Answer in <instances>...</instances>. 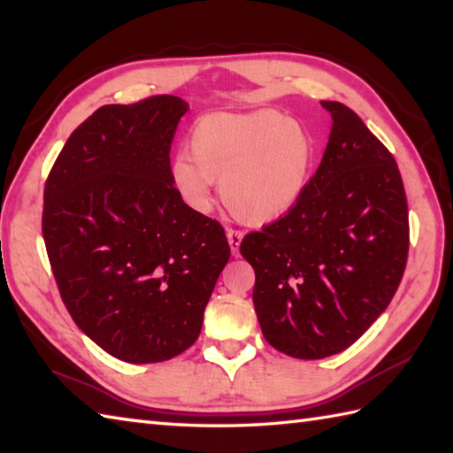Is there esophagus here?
Here are the masks:
<instances>
[{
  "mask_svg": "<svg viewBox=\"0 0 453 453\" xmlns=\"http://www.w3.org/2000/svg\"><path fill=\"white\" fill-rule=\"evenodd\" d=\"M227 242H229V247H232L234 255H237L239 245L243 242V232H239V229H227Z\"/></svg>",
  "mask_w": 453,
  "mask_h": 453,
  "instance_id": "obj_1",
  "label": "esophagus"
}]
</instances>
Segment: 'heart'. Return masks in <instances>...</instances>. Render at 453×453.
Segmentation results:
<instances>
[{"label": "heart", "instance_id": "b5f03b06", "mask_svg": "<svg viewBox=\"0 0 453 453\" xmlns=\"http://www.w3.org/2000/svg\"><path fill=\"white\" fill-rule=\"evenodd\" d=\"M190 157L173 163L182 198L198 211L211 206V185L245 224L280 218L300 198L311 169L313 146L300 124L276 111L211 114L195 124Z\"/></svg>", "mask_w": 453, "mask_h": 453}]
</instances>
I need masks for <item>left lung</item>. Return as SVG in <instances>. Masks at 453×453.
Segmentation results:
<instances>
[{
	"instance_id": "8db88e82",
	"label": "left lung",
	"mask_w": 453,
	"mask_h": 453,
	"mask_svg": "<svg viewBox=\"0 0 453 453\" xmlns=\"http://www.w3.org/2000/svg\"><path fill=\"white\" fill-rule=\"evenodd\" d=\"M319 169L288 214L245 235L253 303L268 344L319 360L349 349L386 311L405 273L409 208L389 150L346 104Z\"/></svg>"
}]
</instances>
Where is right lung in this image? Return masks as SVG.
I'll return each mask as SVG.
<instances>
[{
    "label": "right lung",
    "instance_id": "obj_1",
    "mask_svg": "<svg viewBox=\"0 0 453 453\" xmlns=\"http://www.w3.org/2000/svg\"><path fill=\"white\" fill-rule=\"evenodd\" d=\"M188 104L156 95L104 104L67 138L44 185L42 237L75 325L130 364L195 344L229 245L173 185L171 143Z\"/></svg>",
    "mask_w": 453,
    "mask_h": 453
}]
</instances>
